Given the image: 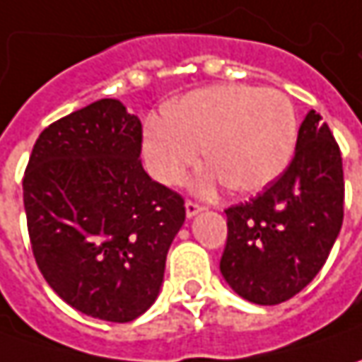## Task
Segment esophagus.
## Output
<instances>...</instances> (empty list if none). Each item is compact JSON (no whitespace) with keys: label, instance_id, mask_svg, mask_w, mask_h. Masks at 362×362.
I'll return each instance as SVG.
<instances>
[{"label":"esophagus","instance_id":"obj_1","mask_svg":"<svg viewBox=\"0 0 362 362\" xmlns=\"http://www.w3.org/2000/svg\"><path fill=\"white\" fill-rule=\"evenodd\" d=\"M185 209H187V217H193V216H197L199 211H203L205 207H203L202 203L193 202V199H187V203H185Z\"/></svg>","mask_w":362,"mask_h":362}]
</instances>
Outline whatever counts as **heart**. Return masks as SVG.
I'll use <instances>...</instances> for the list:
<instances>
[{
  "label": "heart",
  "instance_id": "1",
  "mask_svg": "<svg viewBox=\"0 0 362 362\" xmlns=\"http://www.w3.org/2000/svg\"><path fill=\"white\" fill-rule=\"evenodd\" d=\"M298 119L288 96L254 86H214L189 92L148 120L143 151L151 173L177 185L205 159L214 169L203 173L199 189L216 185L240 193L259 191L284 173L294 155Z\"/></svg>",
  "mask_w": 362,
  "mask_h": 362
}]
</instances>
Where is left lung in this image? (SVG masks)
<instances>
[{
    "label": "left lung",
    "mask_w": 362,
    "mask_h": 362,
    "mask_svg": "<svg viewBox=\"0 0 362 362\" xmlns=\"http://www.w3.org/2000/svg\"><path fill=\"white\" fill-rule=\"evenodd\" d=\"M226 216L219 270L242 298L272 306L313 282L344 217L341 148L316 110L300 124L284 173L250 202L228 207Z\"/></svg>",
    "instance_id": "8db88e82"
}]
</instances>
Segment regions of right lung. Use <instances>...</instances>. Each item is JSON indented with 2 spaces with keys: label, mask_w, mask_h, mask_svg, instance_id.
<instances>
[{
  "label": "right lung",
  "mask_w": 362,
  "mask_h": 362,
  "mask_svg": "<svg viewBox=\"0 0 362 362\" xmlns=\"http://www.w3.org/2000/svg\"><path fill=\"white\" fill-rule=\"evenodd\" d=\"M143 124L103 98L46 127L23 173L35 264L72 308L131 322L159 294L185 199L145 173Z\"/></svg>",
  "instance_id": "add662e5"
}]
</instances>
